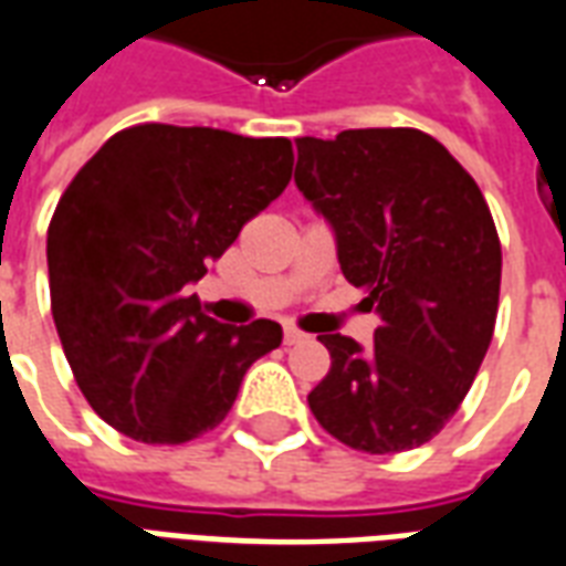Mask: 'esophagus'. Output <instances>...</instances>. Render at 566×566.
<instances>
[{"label": "esophagus", "mask_w": 566, "mask_h": 566, "mask_svg": "<svg viewBox=\"0 0 566 566\" xmlns=\"http://www.w3.org/2000/svg\"><path fill=\"white\" fill-rule=\"evenodd\" d=\"M303 342H308V336H305L303 329H296V326H287V329H284V345H303Z\"/></svg>", "instance_id": "obj_1"}]
</instances>
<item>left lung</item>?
<instances>
[{"instance_id":"1","label":"left lung","mask_w":566,"mask_h":566,"mask_svg":"<svg viewBox=\"0 0 566 566\" xmlns=\"http://www.w3.org/2000/svg\"><path fill=\"white\" fill-rule=\"evenodd\" d=\"M296 153V188L336 233L345 279L380 315L371 347L321 336L333 363L308 408L354 450H413L459 411L495 333L501 242L489 203L417 128L300 137Z\"/></svg>"}]
</instances>
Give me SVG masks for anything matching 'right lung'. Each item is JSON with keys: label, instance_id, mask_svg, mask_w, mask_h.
Segmentation results:
<instances>
[{"label": "right lung", "instance_id": "add662e5", "mask_svg": "<svg viewBox=\"0 0 566 566\" xmlns=\"http://www.w3.org/2000/svg\"><path fill=\"white\" fill-rule=\"evenodd\" d=\"M287 137L146 123L71 179L48 228L50 308L77 387L144 443L216 429L282 326L219 324L191 284L291 182Z\"/></svg>", "mask_w": 566, "mask_h": 566}]
</instances>
